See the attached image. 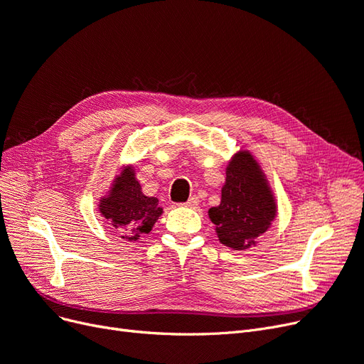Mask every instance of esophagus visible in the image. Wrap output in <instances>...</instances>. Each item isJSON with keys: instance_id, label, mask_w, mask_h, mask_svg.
<instances>
[{"instance_id": "1", "label": "esophagus", "mask_w": 364, "mask_h": 364, "mask_svg": "<svg viewBox=\"0 0 364 364\" xmlns=\"http://www.w3.org/2000/svg\"><path fill=\"white\" fill-rule=\"evenodd\" d=\"M181 205L189 207V208H196V207L199 205V199H198L196 196H192L189 200H187V203H184V204H181Z\"/></svg>"}]
</instances>
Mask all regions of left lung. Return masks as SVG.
<instances>
[{"instance_id":"1","label":"left lung","mask_w":364,"mask_h":364,"mask_svg":"<svg viewBox=\"0 0 364 364\" xmlns=\"http://www.w3.org/2000/svg\"><path fill=\"white\" fill-rule=\"evenodd\" d=\"M276 214V199L259 164L250 151L240 150L226 166L220 204L208 210L219 241L234 250H246L257 245Z\"/></svg>"}]
</instances>
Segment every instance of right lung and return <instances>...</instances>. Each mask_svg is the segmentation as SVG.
Segmentation results:
<instances>
[{"label":"right lung","mask_w":364,"mask_h":364,"mask_svg":"<svg viewBox=\"0 0 364 364\" xmlns=\"http://www.w3.org/2000/svg\"><path fill=\"white\" fill-rule=\"evenodd\" d=\"M99 211L114 230L127 241H138L148 234L164 213L159 199L145 196L142 187L134 177V168L124 166L117 175L111 191L100 198Z\"/></svg>","instance_id":"obj_1"}]
</instances>
